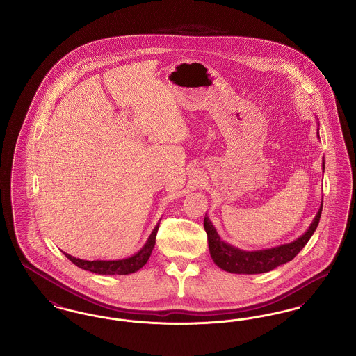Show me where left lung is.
I'll return each instance as SVG.
<instances>
[{
  "label": "left lung",
  "mask_w": 356,
  "mask_h": 356,
  "mask_svg": "<svg viewBox=\"0 0 356 356\" xmlns=\"http://www.w3.org/2000/svg\"><path fill=\"white\" fill-rule=\"evenodd\" d=\"M319 136V132H318ZM323 172H324V160H323ZM323 202L321 208L308 227V229L296 240L282 244L277 247H272L267 250H259V251H244L237 247H234L224 240H221L216 228L213 227L212 221L208 219L205 215L204 218V229L208 236V245H209V254L215 264L231 273H245V275H254V273H264L272 271L273 268L291 261L296 254H299L308 240L314 235L315 229L318 228V224L322 215Z\"/></svg>",
  "instance_id": "1"
}]
</instances>
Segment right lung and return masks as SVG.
Segmentation results:
<instances>
[{
    "instance_id": "right-lung-1",
    "label": "right lung",
    "mask_w": 356,
    "mask_h": 356,
    "mask_svg": "<svg viewBox=\"0 0 356 356\" xmlns=\"http://www.w3.org/2000/svg\"><path fill=\"white\" fill-rule=\"evenodd\" d=\"M160 221L153 228L152 234L148 237L147 243L143 245V248L136 252L135 254L127 257V259H119V260H83L79 257H73L69 254H65L69 260L80 267L85 271L99 273V275H129L134 272L138 271L143 268V266L147 264L149 256L152 254L153 247L156 243V234L159 229Z\"/></svg>"
}]
</instances>
